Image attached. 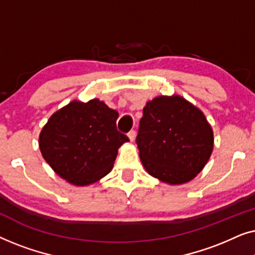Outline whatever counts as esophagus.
Listing matches in <instances>:
<instances>
[{"instance_id": "obj_1", "label": "esophagus", "mask_w": 255, "mask_h": 255, "mask_svg": "<svg viewBox=\"0 0 255 255\" xmlns=\"http://www.w3.org/2000/svg\"><path fill=\"white\" fill-rule=\"evenodd\" d=\"M128 139H130L131 141H133L134 138H135V131H134V130H131V131L128 133Z\"/></svg>"}]
</instances>
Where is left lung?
I'll return each mask as SVG.
<instances>
[{"mask_svg": "<svg viewBox=\"0 0 255 255\" xmlns=\"http://www.w3.org/2000/svg\"><path fill=\"white\" fill-rule=\"evenodd\" d=\"M135 142L152 176L180 184L203 169L214 147V133L202 111L188 101L159 96L142 110Z\"/></svg>", "mask_w": 255, "mask_h": 255, "instance_id": "8db88e82", "label": "left lung"}]
</instances>
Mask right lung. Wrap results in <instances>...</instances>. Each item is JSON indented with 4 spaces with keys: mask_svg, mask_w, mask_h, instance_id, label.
<instances>
[{
    "mask_svg": "<svg viewBox=\"0 0 255 255\" xmlns=\"http://www.w3.org/2000/svg\"><path fill=\"white\" fill-rule=\"evenodd\" d=\"M118 113L99 100L73 101L52 115L40 132L39 147L52 169L76 186L107 175L117 149L128 141L117 130Z\"/></svg>",
    "mask_w": 255,
    "mask_h": 255,
    "instance_id": "add662e5",
    "label": "right lung"
}]
</instances>
